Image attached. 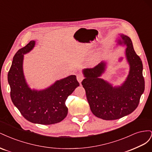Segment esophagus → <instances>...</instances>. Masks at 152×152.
<instances>
[{"instance_id":"obj_1","label":"esophagus","mask_w":152,"mask_h":152,"mask_svg":"<svg viewBox=\"0 0 152 152\" xmlns=\"http://www.w3.org/2000/svg\"><path fill=\"white\" fill-rule=\"evenodd\" d=\"M77 79L78 82H79L80 84L82 81L84 79V77L82 74H80V73H79V74H77Z\"/></svg>"}]
</instances>
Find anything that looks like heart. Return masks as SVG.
<instances>
[{"mask_svg":"<svg viewBox=\"0 0 152 152\" xmlns=\"http://www.w3.org/2000/svg\"><path fill=\"white\" fill-rule=\"evenodd\" d=\"M101 59V55L99 53H95L87 58V65L90 67H94L99 63Z\"/></svg>","mask_w":152,"mask_h":152,"instance_id":"heart-1","label":"heart"}]
</instances>
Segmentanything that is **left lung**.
Instances as JSON below:
<instances>
[{"label":"left lung","instance_id":"1","mask_svg":"<svg viewBox=\"0 0 152 152\" xmlns=\"http://www.w3.org/2000/svg\"><path fill=\"white\" fill-rule=\"evenodd\" d=\"M117 45L126 47V59L129 65V72L121 86H113L101 78L107 69V61H103L93 68L82 70L85 79L82 85L92 113L103 120L121 118L134 112L145 91L142 76V63L133 48L131 39L119 34Z\"/></svg>","mask_w":152,"mask_h":152}]
</instances>
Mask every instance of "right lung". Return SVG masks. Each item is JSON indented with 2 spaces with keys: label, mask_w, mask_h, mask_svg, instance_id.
<instances>
[{
  "label": "right lung",
  "mask_w": 152,
  "mask_h": 152,
  "mask_svg": "<svg viewBox=\"0 0 152 152\" xmlns=\"http://www.w3.org/2000/svg\"><path fill=\"white\" fill-rule=\"evenodd\" d=\"M35 41L31 40L18 50L8 72L13 104L27 121L34 124L50 125L60 122L68 113L65 102L76 87L79 86L74 75L56 80L44 89H31L23 73L24 54L34 49Z\"/></svg>",
  "instance_id": "obj_1"
}]
</instances>
